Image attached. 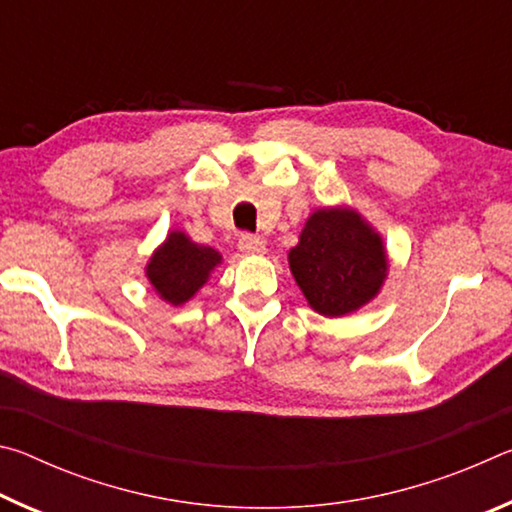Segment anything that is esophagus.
<instances>
[{"label": "esophagus", "instance_id": "1", "mask_svg": "<svg viewBox=\"0 0 512 512\" xmlns=\"http://www.w3.org/2000/svg\"><path fill=\"white\" fill-rule=\"evenodd\" d=\"M239 250L246 255H264L266 244L255 235H241L239 237Z\"/></svg>", "mask_w": 512, "mask_h": 512}]
</instances>
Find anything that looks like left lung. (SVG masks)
Listing matches in <instances>:
<instances>
[{"instance_id":"obj_1","label":"left lung","mask_w":512,"mask_h":512,"mask_svg":"<svg viewBox=\"0 0 512 512\" xmlns=\"http://www.w3.org/2000/svg\"><path fill=\"white\" fill-rule=\"evenodd\" d=\"M388 266L384 239L348 205L311 212L289 250L293 280L309 307L325 318L348 316L375 300Z\"/></svg>"}]
</instances>
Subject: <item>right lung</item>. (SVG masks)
Listing matches in <instances>:
<instances>
[{
  "label": "right lung",
  "mask_w": 512,
  "mask_h": 512,
  "mask_svg": "<svg viewBox=\"0 0 512 512\" xmlns=\"http://www.w3.org/2000/svg\"><path fill=\"white\" fill-rule=\"evenodd\" d=\"M221 262L223 257L214 248L196 244L183 230H169L167 239L151 253L144 273L160 300L180 307L203 289Z\"/></svg>",
  "instance_id": "1"
}]
</instances>
